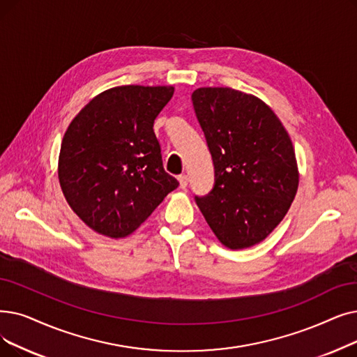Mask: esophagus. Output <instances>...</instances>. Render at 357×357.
<instances>
[{
  "instance_id": "obj_1",
  "label": "esophagus",
  "mask_w": 357,
  "mask_h": 357,
  "mask_svg": "<svg viewBox=\"0 0 357 357\" xmlns=\"http://www.w3.org/2000/svg\"><path fill=\"white\" fill-rule=\"evenodd\" d=\"M178 181H179V187H181L182 190L187 188V185H188V176H187V175H179V176H178Z\"/></svg>"
}]
</instances>
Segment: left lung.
I'll list each match as a JSON object with an SVG mask.
<instances>
[{"instance_id":"1","label":"left lung","mask_w":357,"mask_h":357,"mask_svg":"<svg viewBox=\"0 0 357 357\" xmlns=\"http://www.w3.org/2000/svg\"><path fill=\"white\" fill-rule=\"evenodd\" d=\"M192 105L214 165V187L195 197L225 246L264 241L283 220L299 185L290 137L271 107L230 87H201Z\"/></svg>"}]
</instances>
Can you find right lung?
<instances>
[{"mask_svg":"<svg viewBox=\"0 0 357 357\" xmlns=\"http://www.w3.org/2000/svg\"><path fill=\"white\" fill-rule=\"evenodd\" d=\"M172 86H119L93 98L68 126L58 159L61 190L95 231L126 238L179 182L163 169L153 123Z\"/></svg>","mask_w":357,"mask_h":357,"instance_id":"right-lung-1","label":"right lung"}]
</instances>
